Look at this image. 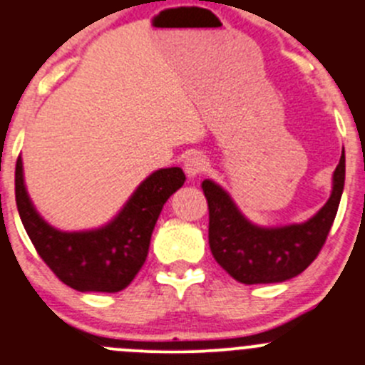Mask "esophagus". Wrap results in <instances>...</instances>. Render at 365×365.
<instances>
[{
    "label": "esophagus",
    "mask_w": 365,
    "mask_h": 365,
    "mask_svg": "<svg viewBox=\"0 0 365 365\" xmlns=\"http://www.w3.org/2000/svg\"><path fill=\"white\" fill-rule=\"evenodd\" d=\"M205 158L200 153H190V155H187L185 160H183V171H185L187 178H196L205 169Z\"/></svg>",
    "instance_id": "esophagus-1"
}]
</instances>
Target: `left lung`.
<instances>
[{"instance_id": "obj_1", "label": "left lung", "mask_w": 365, "mask_h": 365, "mask_svg": "<svg viewBox=\"0 0 365 365\" xmlns=\"http://www.w3.org/2000/svg\"><path fill=\"white\" fill-rule=\"evenodd\" d=\"M346 180V155L340 156L331 178L328 202L302 223L261 227L252 223L220 183L203 180L209 203V245L214 259L243 284L282 282L313 263L339 210Z\"/></svg>"}]
</instances>
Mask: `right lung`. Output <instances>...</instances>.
<instances>
[{
    "label": "right lung",
    "instance_id": "right-lung-1",
    "mask_svg": "<svg viewBox=\"0 0 365 365\" xmlns=\"http://www.w3.org/2000/svg\"><path fill=\"white\" fill-rule=\"evenodd\" d=\"M185 182L180 167L151 173L133 190L120 210L102 227L59 230L37 212L29 196L23 158L16 163V205L41 259L77 292L115 294L135 279L149 252L153 229L163 203Z\"/></svg>",
    "mask_w": 365,
    "mask_h": 365
}]
</instances>
